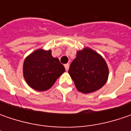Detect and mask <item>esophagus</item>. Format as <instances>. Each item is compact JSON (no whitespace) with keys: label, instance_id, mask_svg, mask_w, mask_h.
<instances>
[{"label":"esophagus","instance_id":"obj_1","mask_svg":"<svg viewBox=\"0 0 131 131\" xmlns=\"http://www.w3.org/2000/svg\"><path fill=\"white\" fill-rule=\"evenodd\" d=\"M65 68H66V71H68V68H69V64H68V63H67V64H66V65H65Z\"/></svg>","mask_w":131,"mask_h":131}]
</instances>
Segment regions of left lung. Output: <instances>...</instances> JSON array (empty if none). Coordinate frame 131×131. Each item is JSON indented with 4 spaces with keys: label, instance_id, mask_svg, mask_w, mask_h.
Wrapping results in <instances>:
<instances>
[{
    "label": "left lung",
    "instance_id": "1",
    "mask_svg": "<svg viewBox=\"0 0 131 131\" xmlns=\"http://www.w3.org/2000/svg\"><path fill=\"white\" fill-rule=\"evenodd\" d=\"M68 73L79 92L90 93L106 84L108 77L106 63L99 54L90 48L78 51L71 63Z\"/></svg>",
    "mask_w": 131,
    "mask_h": 131
}]
</instances>
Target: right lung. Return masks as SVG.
I'll use <instances>...</instances> for the list:
<instances>
[{
    "mask_svg": "<svg viewBox=\"0 0 131 131\" xmlns=\"http://www.w3.org/2000/svg\"><path fill=\"white\" fill-rule=\"evenodd\" d=\"M65 72V68L51 51L38 49L24 61L23 75L28 84L37 91L51 88L57 79Z\"/></svg>",
    "mask_w": 131,
    "mask_h": 131,
    "instance_id": "add662e5",
    "label": "right lung"
}]
</instances>
